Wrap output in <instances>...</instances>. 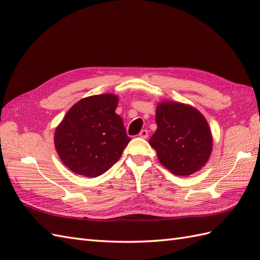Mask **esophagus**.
Segmentation results:
<instances>
[{
  "instance_id": "obj_1",
  "label": "esophagus",
  "mask_w": 260,
  "mask_h": 260,
  "mask_svg": "<svg viewBox=\"0 0 260 260\" xmlns=\"http://www.w3.org/2000/svg\"><path fill=\"white\" fill-rule=\"evenodd\" d=\"M139 137H140V138H143V139H147V138L149 137V132H148V130H145V129L141 130V131H140V134H139Z\"/></svg>"
}]
</instances>
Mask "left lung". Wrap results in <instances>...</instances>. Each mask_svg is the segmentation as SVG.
<instances>
[{
	"mask_svg": "<svg viewBox=\"0 0 260 260\" xmlns=\"http://www.w3.org/2000/svg\"><path fill=\"white\" fill-rule=\"evenodd\" d=\"M156 131L149 143L157 159L174 175L198 172L207 163L213 138L206 119L189 105L163 101L156 107Z\"/></svg>",
	"mask_w": 260,
	"mask_h": 260,
	"instance_id": "left-lung-1",
	"label": "left lung"
}]
</instances>
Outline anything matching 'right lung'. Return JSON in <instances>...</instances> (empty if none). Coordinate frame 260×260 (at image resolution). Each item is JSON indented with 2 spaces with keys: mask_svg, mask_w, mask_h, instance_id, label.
Wrapping results in <instances>:
<instances>
[{
  "mask_svg": "<svg viewBox=\"0 0 260 260\" xmlns=\"http://www.w3.org/2000/svg\"><path fill=\"white\" fill-rule=\"evenodd\" d=\"M118 97L112 93L84 98L56 128V151L74 173L97 178L120 159L131 139L116 113Z\"/></svg>",
  "mask_w": 260,
  "mask_h": 260,
  "instance_id": "right-lung-1",
  "label": "right lung"
}]
</instances>
